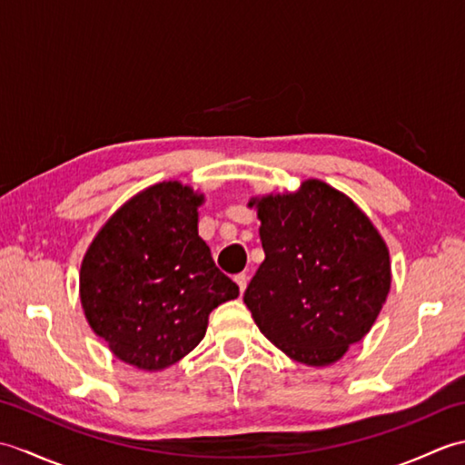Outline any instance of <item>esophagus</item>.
<instances>
[{
    "label": "esophagus",
    "mask_w": 465,
    "mask_h": 465,
    "mask_svg": "<svg viewBox=\"0 0 465 465\" xmlns=\"http://www.w3.org/2000/svg\"><path fill=\"white\" fill-rule=\"evenodd\" d=\"M235 283H238L240 285V292L243 293V290H245V285H248V280H250V275L248 273H238V275H235Z\"/></svg>",
    "instance_id": "1"
}]
</instances>
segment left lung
Returning <instances> with one entry per match:
<instances>
[{
  "label": "left lung",
  "mask_w": 465,
  "mask_h": 465,
  "mask_svg": "<svg viewBox=\"0 0 465 465\" xmlns=\"http://www.w3.org/2000/svg\"><path fill=\"white\" fill-rule=\"evenodd\" d=\"M258 217L265 260L245 305L290 358L333 363L371 330L390 292L381 235L350 197L318 180L298 193L265 197Z\"/></svg>",
  "instance_id": "8db88e82"
}]
</instances>
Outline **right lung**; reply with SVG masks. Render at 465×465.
<instances>
[{
	"label": "right lung",
	"mask_w": 465,
	"mask_h": 465,
	"mask_svg": "<svg viewBox=\"0 0 465 465\" xmlns=\"http://www.w3.org/2000/svg\"><path fill=\"white\" fill-rule=\"evenodd\" d=\"M200 203L190 187L157 183L114 213L84 258L87 322L117 358L142 370L190 353L210 312L240 295L197 235Z\"/></svg>",
	"instance_id": "add662e5"
}]
</instances>
